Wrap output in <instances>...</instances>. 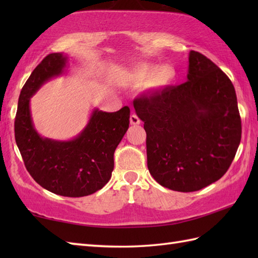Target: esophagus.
I'll list each match as a JSON object with an SVG mask.
<instances>
[{"mask_svg": "<svg viewBox=\"0 0 258 258\" xmlns=\"http://www.w3.org/2000/svg\"><path fill=\"white\" fill-rule=\"evenodd\" d=\"M130 123L132 125H139V124H141V119L136 116L135 114H132L130 117Z\"/></svg>", "mask_w": 258, "mask_h": 258, "instance_id": "obj_1", "label": "esophagus"}]
</instances>
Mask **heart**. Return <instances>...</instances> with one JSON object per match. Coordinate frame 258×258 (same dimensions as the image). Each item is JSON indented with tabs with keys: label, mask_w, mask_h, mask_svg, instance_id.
I'll list each match as a JSON object with an SVG mask.
<instances>
[{
	"label": "heart",
	"mask_w": 258,
	"mask_h": 258,
	"mask_svg": "<svg viewBox=\"0 0 258 258\" xmlns=\"http://www.w3.org/2000/svg\"><path fill=\"white\" fill-rule=\"evenodd\" d=\"M174 72L171 68H153L149 65H141L135 68L130 73V79L134 83L140 85L151 84L154 82L155 85H165L173 79Z\"/></svg>",
	"instance_id": "1"
}]
</instances>
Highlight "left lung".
<instances>
[{
  "mask_svg": "<svg viewBox=\"0 0 258 258\" xmlns=\"http://www.w3.org/2000/svg\"><path fill=\"white\" fill-rule=\"evenodd\" d=\"M144 122L147 167L158 184L195 191L220 179L242 138L234 85L203 54L190 51L187 81L136 97Z\"/></svg>",
  "mask_w": 258,
  "mask_h": 258,
  "instance_id": "left-lung-1",
  "label": "left lung"
}]
</instances>
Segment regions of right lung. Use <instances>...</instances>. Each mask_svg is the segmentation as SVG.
Masks as SVG:
<instances>
[{
	"instance_id": "obj_1",
	"label": "right lung",
	"mask_w": 258,
	"mask_h": 258,
	"mask_svg": "<svg viewBox=\"0 0 258 258\" xmlns=\"http://www.w3.org/2000/svg\"><path fill=\"white\" fill-rule=\"evenodd\" d=\"M68 57L52 53L42 59L22 87L14 132L24 165L37 184L54 194L82 197L95 193L112 176L114 152L130 125V108L94 109L86 127L71 141L41 138L32 122L30 98L46 81L63 74Z\"/></svg>"
}]
</instances>
